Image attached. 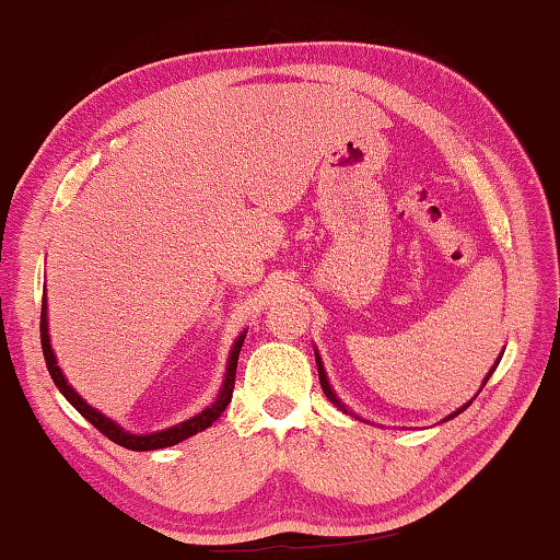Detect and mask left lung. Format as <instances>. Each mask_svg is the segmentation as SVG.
<instances>
[{"label":"left lung","instance_id":"1","mask_svg":"<svg viewBox=\"0 0 560 560\" xmlns=\"http://www.w3.org/2000/svg\"><path fill=\"white\" fill-rule=\"evenodd\" d=\"M316 363H318V381H320V387H324V393H326V397H328V400L330 402H336L338 407H340V410H346V407L343 405H340V400H338V397L334 395V390H330V385H328V381H326V371H324V365H320V358L316 355ZM491 373H494V371H491ZM489 373V375H491ZM489 375H487V381H489ZM485 381V383H487ZM464 407H467V405H464ZM464 407H462V410H464ZM462 410H457V412H454V415H450V417H457Z\"/></svg>","mask_w":560,"mask_h":560}]
</instances>
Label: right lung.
<instances>
[{
	"label": "right lung",
	"mask_w": 560,
	"mask_h": 560,
	"mask_svg": "<svg viewBox=\"0 0 560 560\" xmlns=\"http://www.w3.org/2000/svg\"><path fill=\"white\" fill-rule=\"evenodd\" d=\"M244 336L246 334H242L240 338H236V343L232 348L230 365H226V375H224V385H222L220 395H217L214 405L207 407V410H202L200 415H195L192 420L179 422V424H175V428H170V430L153 432V434H130L126 430H120L116 422H110L108 417H103L98 410H93L89 402H83V397L75 393L69 383H66L61 368L56 365L54 350H51V343H49V328H46V299L42 303V350H44L46 368H49V373H51V381L56 383V387H59L66 400H69L75 407V410H79L83 417H86V420L93 424V428H96L101 434H106L110 442H116V444H120V447L132 450V452H148V450L173 447V444L183 442L187 438H192V434L210 428V424L217 420V417H220L226 410V405L232 402L234 377H236V360H240V350H242V343H244Z\"/></svg>",
	"instance_id": "add662e5"
}]
</instances>
